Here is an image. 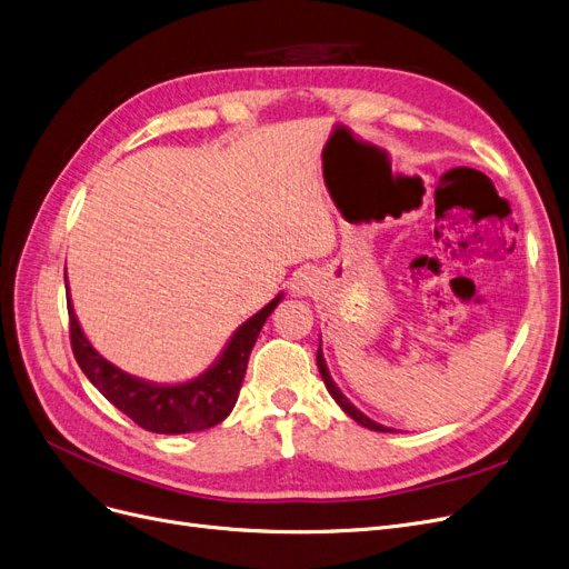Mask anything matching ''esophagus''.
<instances>
[{
	"label": "esophagus",
	"mask_w": 569,
	"mask_h": 569,
	"mask_svg": "<svg viewBox=\"0 0 569 569\" xmlns=\"http://www.w3.org/2000/svg\"><path fill=\"white\" fill-rule=\"evenodd\" d=\"M309 288H311V281H309V277L300 274V277H295V279H292V292H298V295H307V292H309Z\"/></svg>",
	"instance_id": "1"
}]
</instances>
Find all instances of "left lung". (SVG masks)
Wrapping results in <instances>:
<instances>
[{
    "label": "left lung",
    "instance_id": "8db88e82",
    "mask_svg": "<svg viewBox=\"0 0 569 569\" xmlns=\"http://www.w3.org/2000/svg\"><path fill=\"white\" fill-rule=\"evenodd\" d=\"M320 346L323 343H318V353H316V362H318V372H320V377H323V383H326V388H328V392L332 395L335 398V402L343 409V413H349L356 423H360L362 428H369V430H377V432H392V428H386V426H381V423H377V421H372V418L369 416H365L349 398H346V395L339 390V386L335 383V379L330 377V369H328V362H326V358H323V349H320Z\"/></svg>",
    "mask_w": 569,
    "mask_h": 569
}]
</instances>
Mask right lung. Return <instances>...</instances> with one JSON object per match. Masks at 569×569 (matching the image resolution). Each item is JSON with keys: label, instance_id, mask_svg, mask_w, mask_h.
I'll list each match as a JSON object with an SVG mask.
<instances>
[{"label": "right lung", "instance_id": "1", "mask_svg": "<svg viewBox=\"0 0 569 569\" xmlns=\"http://www.w3.org/2000/svg\"><path fill=\"white\" fill-rule=\"evenodd\" d=\"M64 288L71 349L73 358H77L79 367L83 369V375L116 409L130 416L143 430L158 435H186L207 430L226 421L237 405L246 365H249L251 349L264 320L283 300V292H279L258 313L243 320L223 346V351L218 353V358L200 377L181 383H156L128 375L126 369L116 367L94 349L79 323L77 311H73L69 283H64Z\"/></svg>", "mask_w": 569, "mask_h": 569}]
</instances>
